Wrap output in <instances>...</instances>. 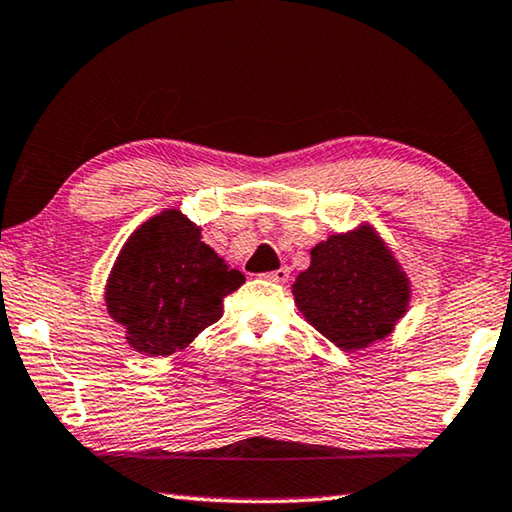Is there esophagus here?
Here are the masks:
<instances>
[{
  "label": "esophagus",
  "instance_id": "1",
  "mask_svg": "<svg viewBox=\"0 0 512 512\" xmlns=\"http://www.w3.org/2000/svg\"><path fill=\"white\" fill-rule=\"evenodd\" d=\"M288 274H291V270H288V268H279V270H274V272L263 274V277L274 281V284H284V281L288 279Z\"/></svg>",
  "mask_w": 512,
  "mask_h": 512
}]
</instances>
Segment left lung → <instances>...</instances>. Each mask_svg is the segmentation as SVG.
Returning <instances> with one entry per match:
<instances>
[{
    "label": "left lung",
    "instance_id": "1",
    "mask_svg": "<svg viewBox=\"0 0 512 512\" xmlns=\"http://www.w3.org/2000/svg\"><path fill=\"white\" fill-rule=\"evenodd\" d=\"M309 254L291 286L309 325L351 353L392 335L409 311L411 279L369 221L328 235Z\"/></svg>",
    "mask_w": 512,
    "mask_h": 512
}]
</instances>
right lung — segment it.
Segmentation results:
<instances>
[{
	"label": "right lung",
	"instance_id": "right-lung-1",
	"mask_svg": "<svg viewBox=\"0 0 512 512\" xmlns=\"http://www.w3.org/2000/svg\"><path fill=\"white\" fill-rule=\"evenodd\" d=\"M203 228L166 207L143 221L117 254L103 288L110 318L147 358L187 348L224 314L244 274L205 244Z\"/></svg>",
	"mask_w": 512,
	"mask_h": 512
}]
</instances>
